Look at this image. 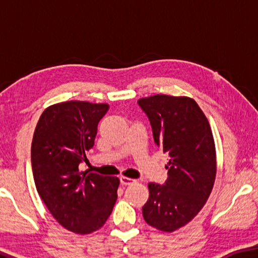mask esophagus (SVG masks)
I'll list each match as a JSON object with an SVG mask.
<instances>
[{
	"mask_svg": "<svg viewBox=\"0 0 258 258\" xmlns=\"http://www.w3.org/2000/svg\"><path fill=\"white\" fill-rule=\"evenodd\" d=\"M119 180H120V183L123 185H131L135 182V180H133V178H130V177H126V176H120Z\"/></svg>",
	"mask_w": 258,
	"mask_h": 258,
	"instance_id": "esophagus-1",
	"label": "esophagus"
}]
</instances>
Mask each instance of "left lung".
Returning a JSON list of instances; mask_svg holds the SVG:
<instances>
[{"mask_svg": "<svg viewBox=\"0 0 258 258\" xmlns=\"http://www.w3.org/2000/svg\"><path fill=\"white\" fill-rule=\"evenodd\" d=\"M155 143L169 156L167 180L150 182L142 207L148 224L165 232L182 228L206 204L216 175V154L206 116L194 99L156 94L140 99Z\"/></svg>", "mask_w": 258, "mask_h": 258, "instance_id": "1", "label": "left lung"}]
</instances>
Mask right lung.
Returning <instances> with one entry per match:
<instances>
[{"instance_id":"1","label":"right lung","mask_w":258,"mask_h":258,"mask_svg":"<svg viewBox=\"0 0 258 258\" xmlns=\"http://www.w3.org/2000/svg\"><path fill=\"white\" fill-rule=\"evenodd\" d=\"M107 103L67 101L46 108L32 142L35 185L58 223L87 234L106 223L117 200L119 178L80 172L94 146Z\"/></svg>"}]
</instances>
